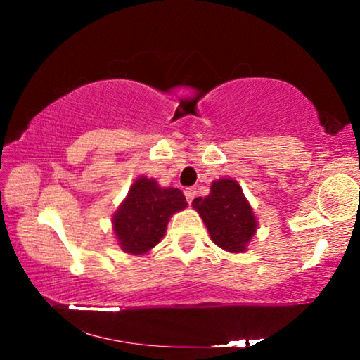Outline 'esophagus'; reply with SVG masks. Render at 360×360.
<instances>
[{"label": "esophagus", "instance_id": "34e87169", "mask_svg": "<svg viewBox=\"0 0 360 360\" xmlns=\"http://www.w3.org/2000/svg\"><path fill=\"white\" fill-rule=\"evenodd\" d=\"M184 195H186V198H187L188 205H191V203L193 202L195 195H197V191H195V187H187L186 191H184Z\"/></svg>", "mask_w": 360, "mask_h": 360}]
</instances>
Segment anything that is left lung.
I'll list each match as a JSON object with an SVG mask.
<instances>
[{"label": "left lung", "instance_id": "1", "mask_svg": "<svg viewBox=\"0 0 360 360\" xmlns=\"http://www.w3.org/2000/svg\"><path fill=\"white\" fill-rule=\"evenodd\" d=\"M192 206L202 216L211 240L229 252H245L257 230L251 205L233 179H217L205 198L198 197Z\"/></svg>", "mask_w": 360, "mask_h": 360}]
</instances>
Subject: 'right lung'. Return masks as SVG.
I'll return each instance as SVG.
<instances>
[{
	"label": "right lung",
	"instance_id": "1",
	"mask_svg": "<svg viewBox=\"0 0 360 360\" xmlns=\"http://www.w3.org/2000/svg\"><path fill=\"white\" fill-rule=\"evenodd\" d=\"M187 206L179 188H163L155 179L141 176L114 212L112 227L122 251L143 255L158 245L169 217Z\"/></svg>",
	"mask_w": 360,
	"mask_h": 360
}]
</instances>
